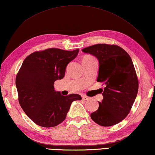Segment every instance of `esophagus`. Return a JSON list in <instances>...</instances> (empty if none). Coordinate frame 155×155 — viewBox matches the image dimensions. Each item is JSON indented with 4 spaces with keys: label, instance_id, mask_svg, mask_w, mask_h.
<instances>
[{
    "label": "esophagus",
    "instance_id": "obj_1",
    "mask_svg": "<svg viewBox=\"0 0 155 155\" xmlns=\"http://www.w3.org/2000/svg\"><path fill=\"white\" fill-rule=\"evenodd\" d=\"M82 99L85 100V101H88V100L90 99V97L86 96V95H82Z\"/></svg>",
    "mask_w": 155,
    "mask_h": 155
}]
</instances>
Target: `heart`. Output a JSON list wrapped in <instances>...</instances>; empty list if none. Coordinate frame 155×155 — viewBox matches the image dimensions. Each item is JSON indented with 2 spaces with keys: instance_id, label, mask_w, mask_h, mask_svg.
<instances>
[{
  "instance_id": "obj_1",
  "label": "heart",
  "mask_w": 155,
  "mask_h": 155,
  "mask_svg": "<svg viewBox=\"0 0 155 155\" xmlns=\"http://www.w3.org/2000/svg\"><path fill=\"white\" fill-rule=\"evenodd\" d=\"M94 58L92 57L91 56H89V55H85L83 56V58L82 59V63H84V62H87L88 61H91L92 60H93Z\"/></svg>"
}]
</instances>
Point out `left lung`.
Returning a JSON list of instances; mask_svg holds the SVG:
<instances>
[{
    "label": "left lung",
    "mask_w": 155,
    "mask_h": 155,
    "mask_svg": "<svg viewBox=\"0 0 155 155\" xmlns=\"http://www.w3.org/2000/svg\"><path fill=\"white\" fill-rule=\"evenodd\" d=\"M92 54L99 63L97 82L105 84L99 108L91 114L94 122L110 127L129 114L138 92V80L131 57L116 45L96 44L82 50Z\"/></svg>",
    "instance_id": "8db88e82"
}]
</instances>
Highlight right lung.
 Masks as SVG:
<instances>
[{
    "mask_svg": "<svg viewBox=\"0 0 155 155\" xmlns=\"http://www.w3.org/2000/svg\"><path fill=\"white\" fill-rule=\"evenodd\" d=\"M79 49L57 48L35 51L24 59L16 75L18 100L26 114L37 125L53 127L61 124L72 102L80 94L63 96L54 90V82L64 78L67 64L75 58Z\"/></svg>",
    "mask_w": 155,
    "mask_h": 155,
    "instance_id": "add662e5",
    "label": "right lung"
}]
</instances>
